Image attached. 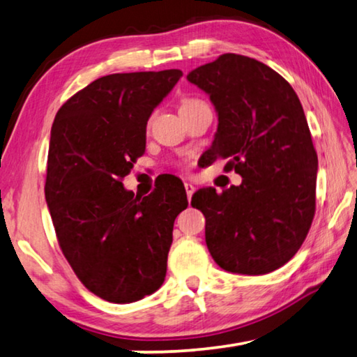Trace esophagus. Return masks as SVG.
<instances>
[{
  "instance_id": "34e87169",
  "label": "esophagus",
  "mask_w": 357,
  "mask_h": 357,
  "mask_svg": "<svg viewBox=\"0 0 357 357\" xmlns=\"http://www.w3.org/2000/svg\"><path fill=\"white\" fill-rule=\"evenodd\" d=\"M184 187H185V192H187V198H189V202H190L193 192H195V185L190 184V183H184Z\"/></svg>"
}]
</instances>
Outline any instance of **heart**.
<instances>
[{
	"label": "heart",
	"mask_w": 357,
	"mask_h": 357,
	"mask_svg": "<svg viewBox=\"0 0 357 357\" xmlns=\"http://www.w3.org/2000/svg\"><path fill=\"white\" fill-rule=\"evenodd\" d=\"M198 104H203L202 100L198 99H184L183 104H181V108H187V107H193V105H198Z\"/></svg>",
	"instance_id": "obj_1"
}]
</instances>
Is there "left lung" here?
I'll return each instance as SVG.
<instances>
[{"instance_id":"1","label":"left lung","mask_w":357,"mask_h":357,"mask_svg":"<svg viewBox=\"0 0 357 357\" xmlns=\"http://www.w3.org/2000/svg\"><path fill=\"white\" fill-rule=\"evenodd\" d=\"M187 80L209 96L219 118L208 162L229 159L227 170L243 178L222 193H193L211 257L228 273H273L299 250L315 215L318 157L298 94L269 66L234 53Z\"/></svg>"}]
</instances>
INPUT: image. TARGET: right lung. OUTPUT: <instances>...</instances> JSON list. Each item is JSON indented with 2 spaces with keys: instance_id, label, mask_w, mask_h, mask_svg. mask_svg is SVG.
Instances as JSON below:
<instances>
[{
  "instance_id": "obj_1",
  "label": "right lung",
  "mask_w": 357,
  "mask_h": 357,
  "mask_svg": "<svg viewBox=\"0 0 357 357\" xmlns=\"http://www.w3.org/2000/svg\"><path fill=\"white\" fill-rule=\"evenodd\" d=\"M183 72L100 77L59 108L50 132L45 202L58 243L89 291L114 304L153 294L167 274L184 185L126 190L146 148V124Z\"/></svg>"
}]
</instances>
